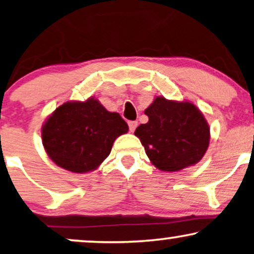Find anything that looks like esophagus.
<instances>
[{
    "instance_id": "esophagus-1",
    "label": "esophagus",
    "mask_w": 254,
    "mask_h": 254,
    "mask_svg": "<svg viewBox=\"0 0 254 254\" xmlns=\"http://www.w3.org/2000/svg\"><path fill=\"white\" fill-rule=\"evenodd\" d=\"M128 126H129V130L133 133L135 128L137 127V121H129V123H128Z\"/></svg>"
}]
</instances>
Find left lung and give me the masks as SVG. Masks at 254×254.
Masks as SVG:
<instances>
[{
  "mask_svg": "<svg viewBox=\"0 0 254 254\" xmlns=\"http://www.w3.org/2000/svg\"><path fill=\"white\" fill-rule=\"evenodd\" d=\"M144 114L149 120L134 134L157 169L179 171L202 160L209 147L210 127L192 103L156 97Z\"/></svg>",
  "mask_w": 254,
  "mask_h": 254,
  "instance_id": "left-lung-1",
  "label": "left lung"
}]
</instances>
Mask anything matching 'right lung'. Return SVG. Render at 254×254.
<instances>
[{
    "label": "right lung",
    "instance_id": "right-lung-1",
    "mask_svg": "<svg viewBox=\"0 0 254 254\" xmlns=\"http://www.w3.org/2000/svg\"><path fill=\"white\" fill-rule=\"evenodd\" d=\"M127 131L128 125L119 113L88 98L56 108L43 125L42 141L58 167L83 174L97 169L110 155L115 139Z\"/></svg>",
    "mask_w": 254,
    "mask_h": 254
}]
</instances>
